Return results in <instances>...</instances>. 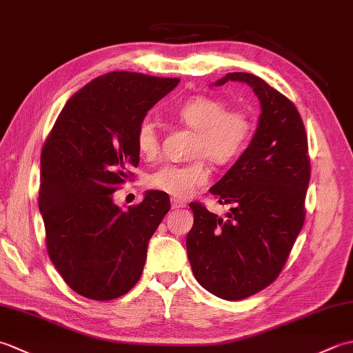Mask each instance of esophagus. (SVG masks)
<instances>
[{
  "label": "esophagus",
  "mask_w": 353,
  "mask_h": 353,
  "mask_svg": "<svg viewBox=\"0 0 353 353\" xmlns=\"http://www.w3.org/2000/svg\"><path fill=\"white\" fill-rule=\"evenodd\" d=\"M171 206L172 209H181V208H185L186 203L183 200H179V199H171Z\"/></svg>",
  "instance_id": "34e87169"
}]
</instances>
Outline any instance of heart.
I'll return each mask as SVG.
<instances>
[{
  "mask_svg": "<svg viewBox=\"0 0 353 353\" xmlns=\"http://www.w3.org/2000/svg\"><path fill=\"white\" fill-rule=\"evenodd\" d=\"M179 123L194 130L188 163H168L148 176V188L174 199H188L209 177L206 159L226 165L243 153L253 133V118L244 109H228L211 95H194L172 112ZM137 147L142 157L154 161L161 153V137L152 118H142L137 127Z\"/></svg>",
  "mask_w": 353,
  "mask_h": 353,
  "instance_id": "b5f03b06",
  "label": "heart"
}]
</instances>
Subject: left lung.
I'll return each instance as SVG.
<instances>
[{
    "mask_svg": "<svg viewBox=\"0 0 353 353\" xmlns=\"http://www.w3.org/2000/svg\"><path fill=\"white\" fill-rule=\"evenodd\" d=\"M244 81L261 101L256 133L211 194L230 205L228 219L190 203L192 229L186 250L201 287L226 301L256 294L287 264L305 221L311 163L308 138L294 103L249 72H229L216 81Z\"/></svg>",
    "mask_w": 353,
    "mask_h": 353,
    "instance_id": "left-lung-1",
    "label": "left lung"
}]
</instances>
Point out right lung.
Here are the masks:
<instances>
[{
	"label": "right lung",
	"mask_w": 353,
	"mask_h": 353,
	"mask_svg": "<svg viewBox=\"0 0 353 353\" xmlns=\"http://www.w3.org/2000/svg\"><path fill=\"white\" fill-rule=\"evenodd\" d=\"M179 79L114 71L74 94L41 154L39 209L50 259L70 288L114 301L142 274L148 239L170 211L168 194L147 191L123 211L114 203L138 167L137 127Z\"/></svg>",
	"instance_id": "obj_1"
}]
</instances>
